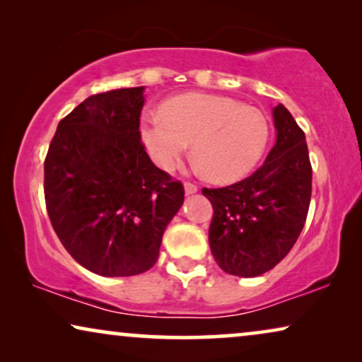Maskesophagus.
<instances>
[{
    "label": "esophagus",
    "mask_w": 362,
    "mask_h": 362,
    "mask_svg": "<svg viewBox=\"0 0 362 362\" xmlns=\"http://www.w3.org/2000/svg\"><path fill=\"white\" fill-rule=\"evenodd\" d=\"M185 191H186V194H194V192L197 191V186L194 185V182L185 181Z\"/></svg>",
    "instance_id": "34e87169"
}]
</instances>
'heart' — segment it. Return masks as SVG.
I'll use <instances>...</instances> for the list:
<instances>
[{
    "instance_id": "heart-1",
    "label": "heart",
    "mask_w": 362,
    "mask_h": 362,
    "mask_svg": "<svg viewBox=\"0 0 362 362\" xmlns=\"http://www.w3.org/2000/svg\"><path fill=\"white\" fill-rule=\"evenodd\" d=\"M141 140L153 161L173 170L192 141V158L207 180L229 182L252 171L270 136L259 108L230 97L182 93L141 117Z\"/></svg>"
}]
</instances>
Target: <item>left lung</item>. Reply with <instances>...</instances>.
I'll use <instances>...</instances> for the list:
<instances>
[{
	"mask_svg": "<svg viewBox=\"0 0 362 362\" xmlns=\"http://www.w3.org/2000/svg\"><path fill=\"white\" fill-rule=\"evenodd\" d=\"M276 141L255 173L230 186L202 189L211 201L209 245L230 275L257 276L286 257L303 230L311 199L305 133L284 105L274 108Z\"/></svg>",
	"mask_w": 362,
	"mask_h": 362,
	"instance_id": "1",
	"label": "left lung"
}]
</instances>
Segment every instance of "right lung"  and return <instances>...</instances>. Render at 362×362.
Here are the masks:
<instances>
[{
    "label": "right lung",
    "instance_id": "obj_1",
    "mask_svg": "<svg viewBox=\"0 0 362 362\" xmlns=\"http://www.w3.org/2000/svg\"><path fill=\"white\" fill-rule=\"evenodd\" d=\"M143 87L95 93L59 122L44 160V197L59 240L102 276L150 270L185 201L140 133Z\"/></svg>",
    "mask_w": 362,
    "mask_h": 362
}]
</instances>
